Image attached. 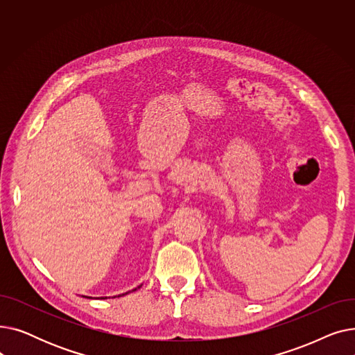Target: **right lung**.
<instances>
[{
	"instance_id": "right-lung-1",
	"label": "right lung",
	"mask_w": 355,
	"mask_h": 355,
	"mask_svg": "<svg viewBox=\"0 0 355 355\" xmlns=\"http://www.w3.org/2000/svg\"><path fill=\"white\" fill-rule=\"evenodd\" d=\"M134 291H135V289H134ZM123 295H125V293H123ZM119 296H121V295H119ZM102 300H105V297H102Z\"/></svg>"
}]
</instances>
